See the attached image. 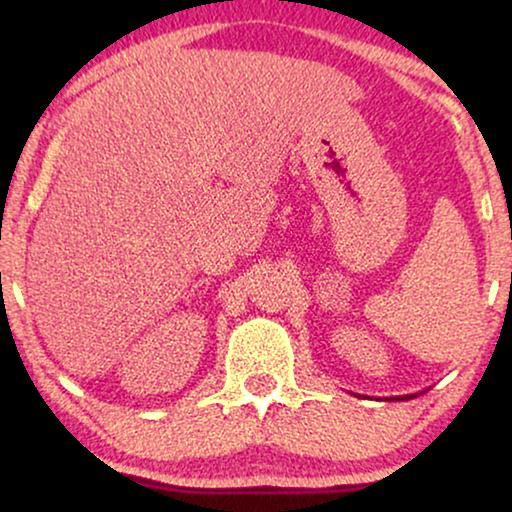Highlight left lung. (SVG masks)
<instances>
[{"label":"left lung","mask_w":512,"mask_h":512,"mask_svg":"<svg viewBox=\"0 0 512 512\" xmlns=\"http://www.w3.org/2000/svg\"><path fill=\"white\" fill-rule=\"evenodd\" d=\"M410 398H415V396H394V398H389V401H410Z\"/></svg>","instance_id":"obj_1"}]
</instances>
